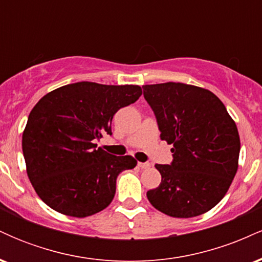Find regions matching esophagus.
Returning a JSON list of instances; mask_svg holds the SVG:
<instances>
[{
	"label": "esophagus",
	"instance_id": "esophagus-1",
	"mask_svg": "<svg viewBox=\"0 0 262 262\" xmlns=\"http://www.w3.org/2000/svg\"><path fill=\"white\" fill-rule=\"evenodd\" d=\"M138 166H139L140 169H149L150 164L149 162H138Z\"/></svg>",
	"mask_w": 262,
	"mask_h": 262
}]
</instances>
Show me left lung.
Here are the masks:
<instances>
[{"label": "left lung", "instance_id": "1", "mask_svg": "<svg viewBox=\"0 0 262 262\" xmlns=\"http://www.w3.org/2000/svg\"><path fill=\"white\" fill-rule=\"evenodd\" d=\"M161 140L172 144L173 160L155 167L159 187L149 202L170 217L192 218L221 202L237 171L240 138L235 122L217 96L181 82L143 86Z\"/></svg>", "mask_w": 262, "mask_h": 262}]
</instances>
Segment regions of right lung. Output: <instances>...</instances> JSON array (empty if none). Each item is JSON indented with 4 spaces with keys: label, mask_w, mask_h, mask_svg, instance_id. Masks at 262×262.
I'll return each mask as SVG.
<instances>
[{
    "label": "right lung",
    "mask_w": 262,
    "mask_h": 262,
    "mask_svg": "<svg viewBox=\"0 0 262 262\" xmlns=\"http://www.w3.org/2000/svg\"><path fill=\"white\" fill-rule=\"evenodd\" d=\"M141 96L138 85L70 83L47 93L31 111L23 132L27 173L45 204L85 218L103 210L116 193L117 176L134 169L130 155L116 156L96 140L112 134L113 116Z\"/></svg>",
    "instance_id": "add662e5"
}]
</instances>
